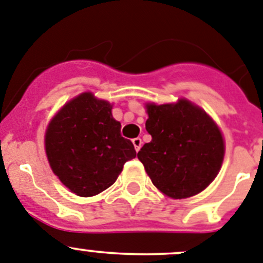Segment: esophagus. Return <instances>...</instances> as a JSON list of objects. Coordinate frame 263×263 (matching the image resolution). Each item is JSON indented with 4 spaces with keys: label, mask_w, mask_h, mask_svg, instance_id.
Instances as JSON below:
<instances>
[{
    "label": "esophagus",
    "mask_w": 263,
    "mask_h": 263,
    "mask_svg": "<svg viewBox=\"0 0 263 263\" xmlns=\"http://www.w3.org/2000/svg\"><path fill=\"white\" fill-rule=\"evenodd\" d=\"M132 144H134L136 152H139L140 148H141V145H143V141H141V139H140V137H136V139L132 140Z\"/></svg>",
    "instance_id": "34e87169"
}]
</instances>
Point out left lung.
Here are the masks:
<instances>
[{"instance_id":"1","label":"left lung","mask_w":263,"mask_h":263,"mask_svg":"<svg viewBox=\"0 0 263 263\" xmlns=\"http://www.w3.org/2000/svg\"><path fill=\"white\" fill-rule=\"evenodd\" d=\"M151 143L137 158L161 192L187 198L205 190L217 176L224 143L217 124L187 100L178 104L146 105Z\"/></svg>"}]
</instances>
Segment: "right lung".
<instances>
[{"instance_id":"right-lung-1","label":"right lung","mask_w":263,"mask_h":263,"mask_svg":"<svg viewBox=\"0 0 263 263\" xmlns=\"http://www.w3.org/2000/svg\"><path fill=\"white\" fill-rule=\"evenodd\" d=\"M45 151L53 173L82 197L109 188L124 163L136 157L134 144L120 135L111 105L89 92L71 100L53 118Z\"/></svg>"}]
</instances>
